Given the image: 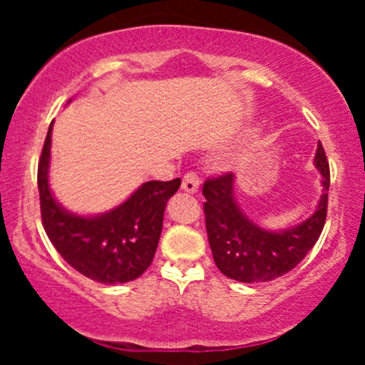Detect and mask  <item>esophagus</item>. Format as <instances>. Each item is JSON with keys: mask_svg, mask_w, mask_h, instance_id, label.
Instances as JSON below:
<instances>
[{"mask_svg": "<svg viewBox=\"0 0 365 365\" xmlns=\"http://www.w3.org/2000/svg\"><path fill=\"white\" fill-rule=\"evenodd\" d=\"M199 175L195 171H188V173H185V177H183L182 190L187 192V194H195L199 190Z\"/></svg>", "mask_w": 365, "mask_h": 365, "instance_id": "34e87169", "label": "esophagus"}]
</instances>
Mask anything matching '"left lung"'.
Here are the masks:
<instances>
[{
  "instance_id": "1",
  "label": "left lung",
  "mask_w": 365,
  "mask_h": 365,
  "mask_svg": "<svg viewBox=\"0 0 365 365\" xmlns=\"http://www.w3.org/2000/svg\"><path fill=\"white\" fill-rule=\"evenodd\" d=\"M314 165L321 173L322 195L311 217L292 228L271 232L255 225L235 199V175L206 180L204 215L217 269L242 283H262L287 274L316 245L328 211L329 165L321 142Z\"/></svg>"
}]
</instances>
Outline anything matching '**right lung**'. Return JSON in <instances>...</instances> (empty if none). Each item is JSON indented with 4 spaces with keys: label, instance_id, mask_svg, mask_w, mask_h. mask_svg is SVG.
Here are the masks:
<instances>
[{
    "label": "right lung",
    "instance_id": "1",
    "mask_svg": "<svg viewBox=\"0 0 365 365\" xmlns=\"http://www.w3.org/2000/svg\"><path fill=\"white\" fill-rule=\"evenodd\" d=\"M53 121L46 135L37 187L41 217L54 249L73 269L104 284L139 278L153 262L163 230L166 202L182 180L145 182L125 202L98 216L66 211L49 188Z\"/></svg>",
    "mask_w": 365,
    "mask_h": 365
}]
</instances>
